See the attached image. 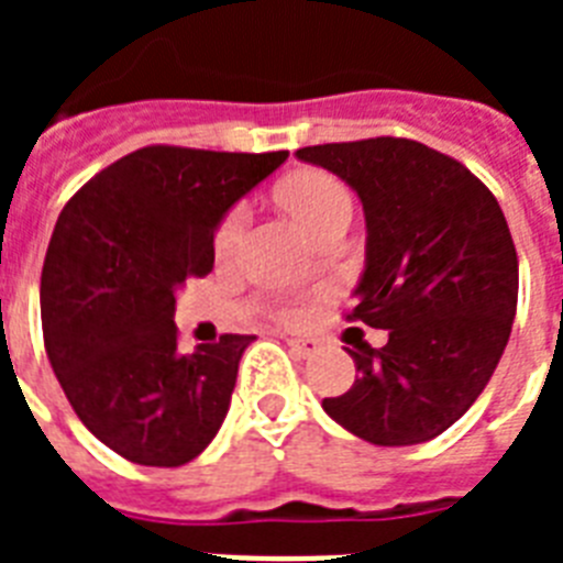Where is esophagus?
<instances>
[{"label": "esophagus", "instance_id": "34e87169", "mask_svg": "<svg viewBox=\"0 0 563 563\" xmlns=\"http://www.w3.org/2000/svg\"><path fill=\"white\" fill-rule=\"evenodd\" d=\"M287 346H290L292 355L298 357H312L321 350V343H318L316 338H287Z\"/></svg>", "mask_w": 563, "mask_h": 563}]
</instances>
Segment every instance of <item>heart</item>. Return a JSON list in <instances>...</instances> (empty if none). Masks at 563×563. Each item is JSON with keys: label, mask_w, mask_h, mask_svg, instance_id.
Listing matches in <instances>:
<instances>
[{"label": "heart", "mask_w": 563, "mask_h": 563, "mask_svg": "<svg viewBox=\"0 0 563 563\" xmlns=\"http://www.w3.org/2000/svg\"><path fill=\"white\" fill-rule=\"evenodd\" d=\"M278 202L290 213L298 225H305L312 236H321L332 225H350L352 194L338 177L327 172H301L278 186ZM247 206H233L213 231V253L217 258H228L236 251L239 239L245 233ZM282 321H296L298 307H276Z\"/></svg>", "instance_id": "b5f03b06"}]
</instances>
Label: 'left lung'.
I'll list each match as a JSON object with an SVG mask.
<instances>
[{"label": "left lung", "mask_w": 563, "mask_h": 563, "mask_svg": "<svg viewBox=\"0 0 563 563\" xmlns=\"http://www.w3.org/2000/svg\"><path fill=\"white\" fill-rule=\"evenodd\" d=\"M350 183L366 213V271L346 318L389 330L346 350L355 377L324 411L375 445H417L451 429L494 375L519 298V258L490 188L409 137L298 148Z\"/></svg>", "instance_id": "obj_1"}]
</instances>
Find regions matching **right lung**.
Instances as JSON below:
<instances>
[{
    "instance_id": "add662e5",
    "label": "right lung",
    "mask_w": 563,
    "mask_h": 563,
    "mask_svg": "<svg viewBox=\"0 0 563 563\" xmlns=\"http://www.w3.org/2000/svg\"><path fill=\"white\" fill-rule=\"evenodd\" d=\"M285 161L143 146L64 206L42 267L44 350L78 420L123 460L186 465L220 431L253 335L183 355L174 292L211 273L228 208Z\"/></svg>"
}]
</instances>
